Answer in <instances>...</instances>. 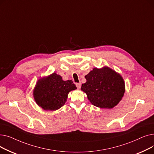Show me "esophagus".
Segmentation results:
<instances>
[{
  "label": "esophagus",
  "instance_id": "34e87169",
  "mask_svg": "<svg viewBox=\"0 0 154 154\" xmlns=\"http://www.w3.org/2000/svg\"><path fill=\"white\" fill-rule=\"evenodd\" d=\"M76 86H77V88H80V87H81V83H77V84H76Z\"/></svg>",
  "mask_w": 154,
  "mask_h": 154
}]
</instances>
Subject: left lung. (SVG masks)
Instances as JSON below:
<instances>
[{"instance_id": "obj_1", "label": "left lung", "mask_w": 154, "mask_h": 154, "mask_svg": "<svg viewBox=\"0 0 154 154\" xmlns=\"http://www.w3.org/2000/svg\"><path fill=\"white\" fill-rule=\"evenodd\" d=\"M87 81L81 90L94 106L101 109H112L122 99L125 88L121 75L111 68H94L85 76Z\"/></svg>"}]
</instances>
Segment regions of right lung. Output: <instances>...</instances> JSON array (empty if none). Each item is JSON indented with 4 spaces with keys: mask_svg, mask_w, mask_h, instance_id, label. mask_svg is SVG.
Masks as SVG:
<instances>
[{
    "mask_svg": "<svg viewBox=\"0 0 154 154\" xmlns=\"http://www.w3.org/2000/svg\"><path fill=\"white\" fill-rule=\"evenodd\" d=\"M77 89L71 80H63L60 75L52 74L38 80L33 90L34 99L45 110H57L66 102L69 93Z\"/></svg>",
    "mask_w": 154,
    "mask_h": 154,
    "instance_id": "1",
    "label": "right lung"
}]
</instances>
